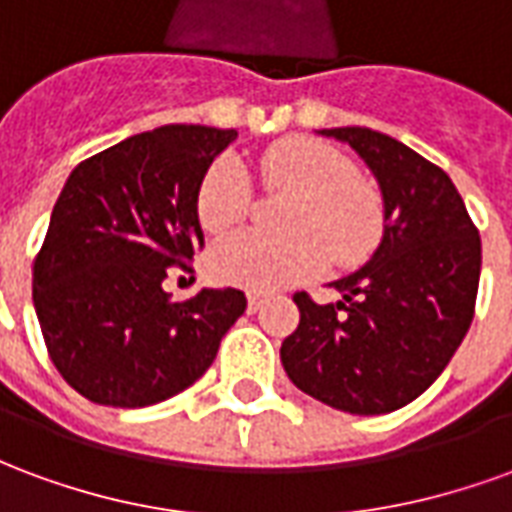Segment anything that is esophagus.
Instances as JSON below:
<instances>
[{"label":"esophagus","instance_id":"obj_1","mask_svg":"<svg viewBox=\"0 0 512 512\" xmlns=\"http://www.w3.org/2000/svg\"><path fill=\"white\" fill-rule=\"evenodd\" d=\"M263 307V296H257V293H249V304H246V310L257 312Z\"/></svg>","mask_w":512,"mask_h":512}]
</instances>
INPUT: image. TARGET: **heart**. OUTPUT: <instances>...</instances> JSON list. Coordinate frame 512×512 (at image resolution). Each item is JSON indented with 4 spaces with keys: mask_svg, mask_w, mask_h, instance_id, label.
Wrapping results in <instances>:
<instances>
[{
    "mask_svg": "<svg viewBox=\"0 0 512 512\" xmlns=\"http://www.w3.org/2000/svg\"><path fill=\"white\" fill-rule=\"evenodd\" d=\"M260 175L268 191H290L279 211V227L288 233L224 238L211 252L219 282L263 293L321 274L329 257L337 268H356L376 252L384 202L337 147L310 136L282 139L260 156ZM194 205L205 233L241 227L255 208V189L241 161L216 158L202 175Z\"/></svg>",
    "mask_w": 512,
    "mask_h": 512,
    "instance_id": "b5f03b06",
    "label": "heart"
}]
</instances>
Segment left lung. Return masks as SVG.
I'll return each mask as SVG.
<instances>
[{"label":"left lung","mask_w":512,"mask_h":512,"mask_svg":"<svg viewBox=\"0 0 512 512\" xmlns=\"http://www.w3.org/2000/svg\"><path fill=\"white\" fill-rule=\"evenodd\" d=\"M376 172L384 241L332 282L337 304L296 293L299 326L279 348L301 392L359 417L403 408L428 389L469 332L480 285V233L450 175L373 128H323Z\"/></svg>","instance_id":"left-lung-1"}]
</instances>
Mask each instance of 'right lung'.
I'll use <instances>...</instances> for the list:
<instances>
[{
  "instance_id": "1",
  "label": "right lung",
  "mask_w": 512,
  "mask_h": 512,
  "mask_svg": "<svg viewBox=\"0 0 512 512\" xmlns=\"http://www.w3.org/2000/svg\"><path fill=\"white\" fill-rule=\"evenodd\" d=\"M233 128L164 126L84 158L32 263V301L60 376L98 406L142 408L189 389L246 310L241 290L172 301V268L205 246L197 186Z\"/></svg>"
}]
</instances>
